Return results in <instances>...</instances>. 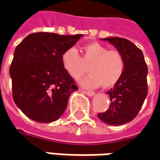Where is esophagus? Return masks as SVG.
I'll return each mask as SVG.
<instances>
[{"instance_id":"obj_1","label":"esophagus","mask_w":160,"mask_h":160,"mask_svg":"<svg viewBox=\"0 0 160 160\" xmlns=\"http://www.w3.org/2000/svg\"><path fill=\"white\" fill-rule=\"evenodd\" d=\"M84 93H85L86 95H88V96H92V95H94V92L93 91H83Z\"/></svg>"}]
</instances>
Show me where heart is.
<instances>
[{"mask_svg": "<svg viewBox=\"0 0 160 160\" xmlns=\"http://www.w3.org/2000/svg\"><path fill=\"white\" fill-rule=\"evenodd\" d=\"M63 68L74 79H79L87 72L80 84L86 88H95L102 84L109 88L115 85L122 77L126 68L123 54L118 49H108L104 45L92 42L82 48L80 56L76 48L66 49L61 56Z\"/></svg>", "mask_w": 160, "mask_h": 160, "instance_id": "1", "label": "heart"}]
</instances>
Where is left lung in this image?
Instances as JSON below:
<instances>
[{
  "label": "left lung",
  "instance_id": "8db88e82",
  "mask_svg": "<svg viewBox=\"0 0 160 160\" xmlns=\"http://www.w3.org/2000/svg\"><path fill=\"white\" fill-rule=\"evenodd\" d=\"M123 54L126 68L122 77L107 93L111 103L106 112L98 113L99 119L110 125L130 122L138 115L148 94V66L143 53L132 41L123 38H106Z\"/></svg>",
  "mask_w": 160,
  "mask_h": 160
}]
</instances>
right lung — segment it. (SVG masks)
Listing matches in <instances>:
<instances>
[{
	"mask_svg": "<svg viewBox=\"0 0 160 160\" xmlns=\"http://www.w3.org/2000/svg\"><path fill=\"white\" fill-rule=\"evenodd\" d=\"M81 37L36 32L16 47L10 67L12 97L28 118L48 123L66 111L70 94L78 87L63 68L61 56Z\"/></svg>",
	"mask_w": 160,
	"mask_h": 160,
	"instance_id": "add662e5",
	"label": "right lung"
}]
</instances>
